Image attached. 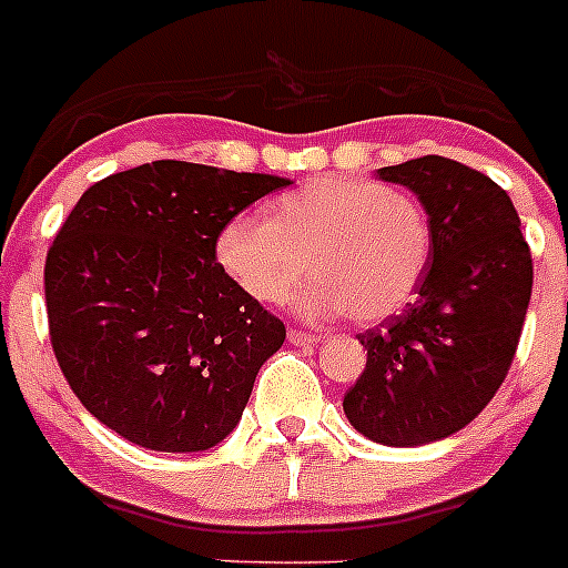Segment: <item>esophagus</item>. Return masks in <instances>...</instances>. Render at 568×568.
Returning a JSON list of instances; mask_svg holds the SVG:
<instances>
[{"label":"esophagus","instance_id":"1","mask_svg":"<svg viewBox=\"0 0 568 568\" xmlns=\"http://www.w3.org/2000/svg\"><path fill=\"white\" fill-rule=\"evenodd\" d=\"M288 342L296 344V347H302V344L320 342V336H316V333H308V331H300V327H291V331H288Z\"/></svg>","mask_w":568,"mask_h":568}]
</instances>
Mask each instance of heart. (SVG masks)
<instances>
[{
  "label": "heart",
  "instance_id": "b5f03b06",
  "mask_svg": "<svg viewBox=\"0 0 568 568\" xmlns=\"http://www.w3.org/2000/svg\"><path fill=\"white\" fill-rule=\"evenodd\" d=\"M432 246L420 195L369 179L325 176L274 201L268 219H232L219 232L215 257L263 305L283 302L311 260L314 280L296 296V308L367 325L389 320L417 294Z\"/></svg>",
  "mask_w": 568,
  "mask_h": 568
}]
</instances>
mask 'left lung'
Here are the masks:
<instances>
[{"instance_id":"left-lung-1","label":"left lung","mask_w":568,"mask_h":568,"mask_svg":"<svg viewBox=\"0 0 568 568\" xmlns=\"http://www.w3.org/2000/svg\"><path fill=\"white\" fill-rule=\"evenodd\" d=\"M420 195L434 246L404 314L362 333L367 367L344 415L381 445H426L468 426L505 384L532 294V254L510 195L445 156L381 168Z\"/></svg>"}]
</instances>
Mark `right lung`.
<instances>
[{"instance_id": "right-lung-1", "label": "right lung", "mask_w": 568, "mask_h": 568, "mask_svg": "<svg viewBox=\"0 0 568 568\" xmlns=\"http://www.w3.org/2000/svg\"><path fill=\"white\" fill-rule=\"evenodd\" d=\"M285 184L159 159L81 195L47 252V320L63 378L103 426L171 454L237 426L285 325L226 277L215 241Z\"/></svg>"}]
</instances>
